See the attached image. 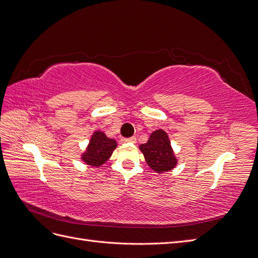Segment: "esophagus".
<instances>
[{
    "label": "esophagus",
    "mask_w": 258,
    "mask_h": 258,
    "mask_svg": "<svg viewBox=\"0 0 258 258\" xmlns=\"http://www.w3.org/2000/svg\"><path fill=\"white\" fill-rule=\"evenodd\" d=\"M122 141L124 143H136L137 142V138L136 137H131L128 139H122Z\"/></svg>",
    "instance_id": "1"
}]
</instances>
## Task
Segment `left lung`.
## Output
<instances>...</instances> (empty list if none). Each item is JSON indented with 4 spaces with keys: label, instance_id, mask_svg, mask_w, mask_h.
I'll return each instance as SVG.
<instances>
[{
    "label": "left lung",
    "instance_id": "obj_1",
    "mask_svg": "<svg viewBox=\"0 0 258 258\" xmlns=\"http://www.w3.org/2000/svg\"><path fill=\"white\" fill-rule=\"evenodd\" d=\"M139 148L143 153L148 167L156 173L168 172L177 165L169 137L162 129L154 131L148 141Z\"/></svg>",
    "mask_w": 258,
    "mask_h": 258
}]
</instances>
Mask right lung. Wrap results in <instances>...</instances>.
<instances>
[{
	"mask_svg": "<svg viewBox=\"0 0 258 258\" xmlns=\"http://www.w3.org/2000/svg\"><path fill=\"white\" fill-rule=\"evenodd\" d=\"M117 146L114 139H110L102 131H95L89 144L82 155V160L91 167H100L108 160Z\"/></svg>",
	"mask_w": 258,
	"mask_h": 258,
	"instance_id": "obj_1",
	"label": "right lung"
}]
</instances>
